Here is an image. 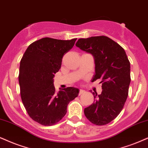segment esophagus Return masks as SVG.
Listing matches in <instances>:
<instances>
[{
  "label": "esophagus",
  "instance_id": "1",
  "mask_svg": "<svg viewBox=\"0 0 148 148\" xmlns=\"http://www.w3.org/2000/svg\"><path fill=\"white\" fill-rule=\"evenodd\" d=\"M85 92V90H82V89H79V95H80L84 93Z\"/></svg>",
  "mask_w": 148,
  "mask_h": 148
}]
</instances>
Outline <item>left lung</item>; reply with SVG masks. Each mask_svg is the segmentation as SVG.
Masks as SVG:
<instances>
[{
	"mask_svg": "<svg viewBox=\"0 0 148 148\" xmlns=\"http://www.w3.org/2000/svg\"><path fill=\"white\" fill-rule=\"evenodd\" d=\"M93 56L95 74L92 82L101 79L102 92H93L94 102L84 108V114L93 124H108L119 115L128 95L130 63L125 50L107 36L80 38L75 44Z\"/></svg>",
	"mask_w": 148,
	"mask_h": 148,
	"instance_id": "8db88e82",
	"label": "left lung"
}]
</instances>
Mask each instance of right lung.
Segmentation results:
<instances>
[{"mask_svg":"<svg viewBox=\"0 0 148 148\" xmlns=\"http://www.w3.org/2000/svg\"><path fill=\"white\" fill-rule=\"evenodd\" d=\"M76 40L42 38L31 44L21 60L18 80L22 101L30 117L40 124L57 123L66 113L69 102L78 96L79 89L74 87L56 93L53 84L54 74L61 68L64 55Z\"/></svg>","mask_w":148,"mask_h":148,"instance_id":"right-lung-1","label":"right lung"}]
</instances>
